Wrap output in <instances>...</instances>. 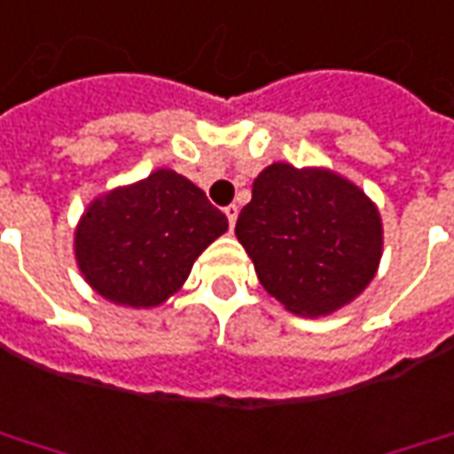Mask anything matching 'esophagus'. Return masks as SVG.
I'll return each instance as SVG.
<instances>
[{
    "mask_svg": "<svg viewBox=\"0 0 454 454\" xmlns=\"http://www.w3.org/2000/svg\"><path fill=\"white\" fill-rule=\"evenodd\" d=\"M226 215H228V226L231 228L236 226V218H239V206H236V203L226 206Z\"/></svg>",
    "mask_w": 454,
    "mask_h": 454,
    "instance_id": "1",
    "label": "esophagus"
}]
</instances>
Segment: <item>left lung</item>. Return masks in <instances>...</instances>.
<instances>
[{"label":"left lung","mask_w":454,"mask_h":454,"mask_svg":"<svg viewBox=\"0 0 454 454\" xmlns=\"http://www.w3.org/2000/svg\"><path fill=\"white\" fill-rule=\"evenodd\" d=\"M236 236L261 286L291 313L328 316L375 278L382 223L375 203L328 168L273 163L253 181Z\"/></svg>","instance_id":"left-lung-1"}]
</instances>
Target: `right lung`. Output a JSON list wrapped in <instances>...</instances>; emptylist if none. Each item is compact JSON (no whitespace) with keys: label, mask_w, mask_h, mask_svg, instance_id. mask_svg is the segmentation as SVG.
<instances>
[{"label":"right lung","mask_w":454,"mask_h":454,"mask_svg":"<svg viewBox=\"0 0 454 454\" xmlns=\"http://www.w3.org/2000/svg\"><path fill=\"white\" fill-rule=\"evenodd\" d=\"M226 228L228 218L201 188L159 168L89 203L74 253L98 295L129 308H153L184 286L193 261Z\"/></svg>","instance_id":"right-lung-1"}]
</instances>
